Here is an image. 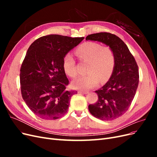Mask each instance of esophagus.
<instances>
[{
    "label": "esophagus",
    "instance_id": "esophagus-1",
    "mask_svg": "<svg viewBox=\"0 0 157 157\" xmlns=\"http://www.w3.org/2000/svg\"><path fill=\"white\" fill-rule=\"evenodd\" d=\"M78 92L79 94H87L88 93V91H85V90H78Z\"/></svg>",
    "mask_w": 157,
    "mask_h": 157
}]
</instances>
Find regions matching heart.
Wrapping results in <instances>:
<instances>
[{
    "instance_id": "heart-1",
    "label": "heart",
    "mask_w": 157,
    "mask_h": 157,
    "mask_svg": "<svg viewBox=\"0 0 157 157\" xmlns=\"http://www.w3.org/2000/svg\"><path fill=\"white\" fill-rule=\"evenodd\" d=\"M76 54L83 61H87V75L80 76L72 81L76 89L93 88L99 81L105 82L110 78L115 65V57L113 50L107 46H102L96 42H87L76 50ZM63 69L65 74L75 77L77 73L73 56L67 54L63 59Z\"/></svg>"
}]
</instances>
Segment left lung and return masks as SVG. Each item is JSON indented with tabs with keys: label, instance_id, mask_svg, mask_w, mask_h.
Masks as SVG:
<instances>
[{
	"label": "left lung",
	"instance_id": "1",
	"mask_svg": "<svg viewBox=\"0 0 157 157\" xmlns=\"http://www.w3.org/2000/svg\"><path fill=\"white\" fill-rule=\"evenodd\" d=\"M109 46L115 57V65L108 82L95 92L98 101L89 105L93 116L102 121H112L127 111L134 99L139 83L136 61L128 46L119 37L109 33H98L86 37Z\"/></svg>",
	"mask_w": 157,
	"mask_h": 157
}]
</instances>
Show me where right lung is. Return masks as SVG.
Here are the masks:
<instances>
[{
    "label": "right lung",
    "instance_id": "obj_1",
    "mask_svg": "<svg viewBox=\"0 0 157 157\" xmlns=\"http://www.w3.org/2000/svg\"><path fill=\"white\" fill-rule=\"evenodd\" d=\"M84 37L58 35L42 36L28 49L20 69L22 98L31 111L44 120H55L67 112L71 96L63 59Z\"/></svg>",
    "mask_w": 157,
    "mask_h": 157
}]
</instances>
